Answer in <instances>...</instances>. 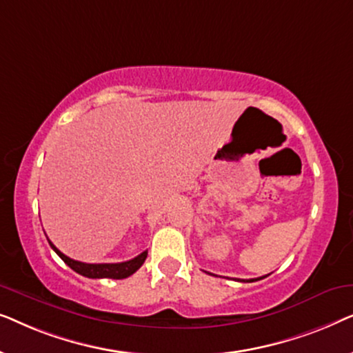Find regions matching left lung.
Here are the masks:
<instances>
[{"label": "left lung", "mask_w": 353, "mask_h": 353, "mask_svg": "<svg viewBox=\"0 0 353 353\" xmlns=\"http://www.w3.org/2000/svg\"><path fill=\"white\" fill-rule=\"evenodd\" d=\"M267 276H262V278H257V279H238V281H245V283H254V281H259V279H263Z\"/></svg>", "instance_id": "8db88e82"}]
</instances>
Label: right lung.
I'll use <instances>...</instances> for the list:
<instances>
[{
  "label": "right lung",
  "instance_id": "right-lung-1",
  "mask_svg": "<svg viewBox=\"0 0 353 353\" xmlns=\"http://www.w3.org/2000/svg\"><path fill=\"white\" fill-rule=\"evenodd\" d=\"M50 245L52 248V250H54V252L59 255V257L64 260L72 270H74V272L86 278H112V279L128 278L130 274H133L139 267H141L144 260L148 257V250H144V252L139 254L138 257L122 263H83V262H79V260L67 257V255L62 254L61 250L51 243V241H50Z\"/></svg>",
  "mask_w": 353,
  "mask_h": 353
}]
</instances>
